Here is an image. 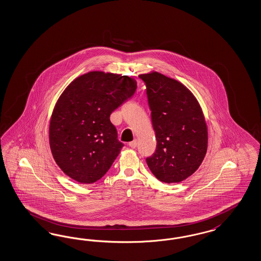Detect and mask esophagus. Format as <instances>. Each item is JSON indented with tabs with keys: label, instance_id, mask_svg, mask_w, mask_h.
Here are the masks:
<instances>
[{
	"label": "esophagus",
	"instance_id": "1",
	"mask_svg": "<svg viewBox=\"0 0 261 261\" xmlns=\"http://www.w3.org/2000/svg\"><path fill=\"white\" fill-rule=\"evenodd\" d=\"M128 146L130 147V148H133V149H135V148H136L137 147V140L136 139H135L134 141H132V142H129L128 143Z\"/></svg>",
	"mask_w": 261,
	"mask_h": 261
}]
</instances>
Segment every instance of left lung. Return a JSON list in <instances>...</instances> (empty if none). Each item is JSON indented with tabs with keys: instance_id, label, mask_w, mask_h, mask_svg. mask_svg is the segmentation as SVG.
<instances>
[{
	"instance_id": "8db88e82",
	"label": "left lung",
	"mask_w": 261,
	"mask_h": 261,
	"mask_svg": "<svg viewBox=\"0 0 261 261\" xmlns=\"http://www.w3.org/2000/svg\"><path fill=\"white\" fill-rule=\"evenodd\" d=\"M139 77L146 85L156 138L147 164L160 181L180 182L200 167L206 153L207 127L201 107L176 80L156 72Z\"/></svg>"
}]
</instances>
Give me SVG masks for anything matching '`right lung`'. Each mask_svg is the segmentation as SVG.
<instances>
[{"label": "right lung", "instance_id": "add662e5", "mask_svg": "<svg viewBox=\"0 0 261 261\" xmlns=\"http://www.w3.org/2000/svg\"><path fill=\"white\" fill-rule=\"evenodd\" d=\"M135 90L133 77L103 72L69 84L55 107L49 135L53 156L68 177L93 184L109 171L124 146L110 114Z\"/></svg>", "mask_w": 261, "mask_h": 261}]
</instances>
